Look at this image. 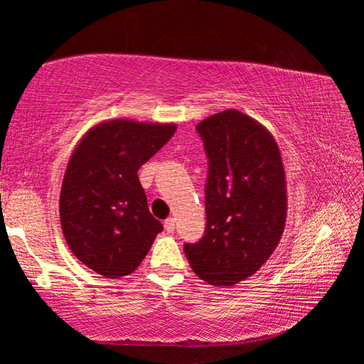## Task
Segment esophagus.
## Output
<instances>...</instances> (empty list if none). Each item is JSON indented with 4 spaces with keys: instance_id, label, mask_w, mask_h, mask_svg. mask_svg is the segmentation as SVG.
<instances>
[{
    "instance_id": "1",
    "label": "esophagus",
    "mask_w": 364,
    "mask_h": 364,
    "mask_svg": "<svg viewBox=\"0 0 364 364\" xmlns=\"http://www.w3.org/2000/svg\"><path fill=\"white\" fill-rule=\"evenodd\" d=\"M164 228H165V231H167V232H173L175 231V218L165 220Z\"/></svg>"
}]
</instances>
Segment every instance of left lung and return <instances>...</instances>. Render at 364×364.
Segmentation results:
<instances>
[{"mask_svg":"<svg viewBox=\"0 0 364 364\" xmlns=\"http://www.w3.org/2000/svg\"><path fill=\"white\" fill-rule=\"evenodd\" d=\"M208 157L204 237L184 244L194 273L212 286L255 274L278 247L287 217L286 171L273 134L236 109L196 127Z\"/></svg>","mask_w":364,"mask_h":364,"instance_id":"left-lung-1","label":"left lung"}]
</instances>
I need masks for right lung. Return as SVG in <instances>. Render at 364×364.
Here are the masks:
<instances>
[{
  "mask_svg": "<svg viewBox=\"0 0 364 364\" xmlns=\"http://www.w3.org/2000/svg\"><path fill=\"white\" fill-rule=\"evenodd\" d=\"M175 132V123L114 119L90 128L73 149L60 188V228L72 254L97 274L133 273L164 230L138 170Z\"/></svg>",
  "mask_w": 364,
  "mask_h": 364,
  "instance_id": "obj_1",
  "label": "right lung"
}]
</instances>
